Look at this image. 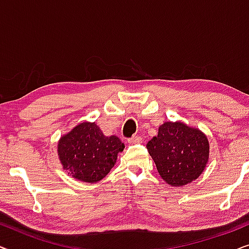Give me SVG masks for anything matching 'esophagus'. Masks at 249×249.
<instances>
[{
	"label": "esophagus",
	"instance_id": "34e87169",
	"mask_svg": "<svg viewBox=\"0 0 249 249\" xmlns=\"http://www.w3.org/2000/svg\"><path fill=\"white\" fill-rule=\"evenodd\" d=\"M142 138L141 136H132L131 138L128 139V142L129 144H136V142H142Z\"/></svg>",
	"mask_w": 249,
	"mask_h": 249
}]
</instances>
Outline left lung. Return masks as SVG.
<instances>
[{"instance_id":"obj_1","label":"left lung","mask_w":249,"mask_h":249,"mask_svg":"<svg viewBox=\"0 0 249 249\" xmlns=\"http://www.w3.org/2000/svg\"><path fill=\"white\" fill-rule=\"evenodd\" d=\"M146 147L160 176L173 187L196 180L209 161L210 144L205 134L181 121H169L160 125L158 136Z\"/></svg>"}]
</instances>
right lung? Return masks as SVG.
Returning a JSON list of instances; mask_svg holds the SVG:
<instances>
[{"label":"right lung","instance_id":"right-lung-1","mask_svg":"<svg viewBox=\"0 0 249 249\" xmlns=\"http://www.w3.org/2000/svg\"><path fill=\"white\" fill-rule=\"evenodd\" d=\"M124 148L117 136H105L95 122H81L60 138L57 155L70 176L94 183L110 172Z\"/></svg>","mask_w":249,"mask_h":249}]
</instances>
